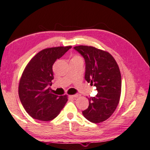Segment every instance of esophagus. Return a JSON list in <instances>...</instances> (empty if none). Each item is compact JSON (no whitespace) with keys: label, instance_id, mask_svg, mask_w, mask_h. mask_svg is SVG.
Returning a JSON list of instances; mask_svg holds the SVG:
<instances>
[{"label":"esophagus","instance_id":"obj_1","mask_svg":"<svg viewBox=\"0 0 150 150\" xmlns=\"http://www.w3.org/2000/svg\"><path fill=\"white\" fill-rule=\"evenodd\" d=\"M70 97L72 98H77L79 97V95H70Z\"/></svg>","mask_w":150,"mask_h":150}]
</instances>
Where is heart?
Listing matches in <instances>:
<instances>
[{"label": "heart", "instance_id": "1", "mask_svg": "<svg viewBox=\"0 0 150 150\" xmlns=\"http://www.w3.org/2000/svg\"><path fill=\"white\" fill-rule=\"evenodd\" d=\"M73 58H74V59H81V57L79 56V55H74V56L73 57Z\"/></svg>", "mask_w": 150, "mask_h": 150}]
</instances>
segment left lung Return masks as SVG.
<instances>
[{
	"label": "left lung",
	"instance_id": "obj_1",
	"mask_svg": "<svg viewBox=\"0 0 150 150\" xmlns=\"http://www.w3.org/2000/svg\"><path fill=\"white\" fill-rule=\"evenodd\" d=\"M86 60L85 79L97 88L98 93L90 97L89 106L83 115L91 122L100 123L112 115L121 95L122 79L120 68L112 55L91 46L74 47Z\"/></svg>",
	"mask_w": 150,
	"mask_h": 150
}]
</instances>
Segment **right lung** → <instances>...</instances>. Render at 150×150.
<instances>
[{
    "mask_svg": "<svg viewBox=\"0 0 150 150\" xmlns=\"http://www.w3.org/2000/svg\"><path fill=\"white\" fill-rule=\"evenodd\" d=\"M71 46L47 48L37 53L25 66L18 84V96L33 118L51 121L58 116L67 101V95L50 92L53 79V65Z\"/></svg>",
    "mask_w": 150,
    "mask_h": 150,
    "instance_id": "1",
    "label": "right lung"
}]
</instances>
